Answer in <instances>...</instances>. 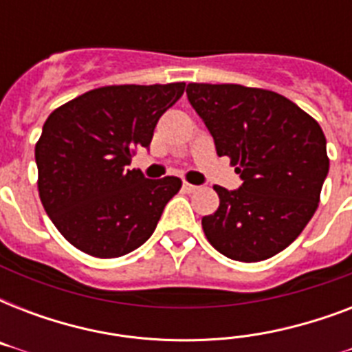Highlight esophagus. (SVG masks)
<instances>
[{"instance_id": "1", "label": "esophagus", "mask_w": 352, "mask_h": 352, "mask_svg": "<svg viewBox=\"0 0 352 352\" xmlns=\"http://www.w3.org/2000/svg\"><path fill=\"white\" fill-rule=\"evenodd\" d=\"M182 188H184V192H188V193H193L199 190V186H195V184H190V182H184V184H182Z\"/></svg>"}]
</instances>
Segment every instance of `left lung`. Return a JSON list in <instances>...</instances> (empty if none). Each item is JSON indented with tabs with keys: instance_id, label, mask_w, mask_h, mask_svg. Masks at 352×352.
Listing matches in <instances>:
<instances>
[{
	"instance_id": "left-lung-1",
	"label": "left lung",
	"mask_w": 352,
	"mask_h": 352,
	"mask_svg": "<svg viewBox=\"0 0 352 352\" xmlns=\"http://www.w3.org/2000/svg\"><path fill=\"white\" fill-rule=\"evenodd\" d=\"M188 100L230 157L243 184L214 186L219 208L203 217L210 245L235 261L285 250L311 221L329 173L322 127L289 98L237 84H188Z\"/></svg>"
}]
</instances>
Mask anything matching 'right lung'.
<instances>
[{
    "mask_svg": "<svg viewBox=\"0 0 352 352\" xmlns=\"http://www.w3.org/2000/svg\"><path fill=\"white\" fill-rule=\"evenodd\" d=\"M186 84L106 85L49 115L36 142L38 192L58 232L78 250L109 259L151 237L179 177L146 179L129 170L149 148L159 118Z\"/></svg>",
    "mask_w": 352,
    "mask_h": 352,
    "instance_id": "obj_1",
    "label": "right lung"
}]
</instances>
